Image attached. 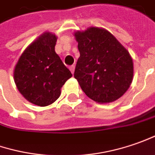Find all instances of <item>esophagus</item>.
Wrapping results in <instances>:
<instances>
[{"instance_id": "1", "label": "esophagus", "mask_w": 155, "mask_h": 155, "mask_svg": "<svg viewBox=\"0 0 155 155\" xmlns=\"http://www.w3.org/2000/svg\"><path fill=\"white\" fill-rule=\"evenodd\" d=\"M69 68H70V70H71L72 74H74V68H75V66H74V65H72V66H70V67H69Z\"/></svg>"}]
</instances>
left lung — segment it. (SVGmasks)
I'll return each mask as SVG.
<instances>
[{
  "mask_svg": "<svg viewBox=\"0 0 155 155\" xmlns=\"http://www.w3.org/2000/svg\"><path fill=\"white\" fill-rule=\"evenodd\" d=\"M80 57L74 76L82 91L98 103L113 102L133 80L130 53L108 31L90 27L74 33Z\"/></svg>",
  "mask_w": 155,
  "mask_h": 155,
  "instance_id": "obj_1",
  "label": "left lung"
}]
</instances>
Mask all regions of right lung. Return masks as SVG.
Here are the masks:
<instances>
[{
	"instance_id": "add662e5",
	"label": "right lung",
	"mask_w": 155,
	"mask_h": 155,
	"mask_svg": "<svg viewBox=\"0 0 155 155\" xmlns=\"http://www.w3.org/2000/svg\"><path fill=\"white\" fill-rule=\"evenodd\" d=\"M56 37L45 32L20 56L14 77L19 93L32 104L47 106L60 97L72 74L55 51Z\"/></svg>"
}]
</instances>
